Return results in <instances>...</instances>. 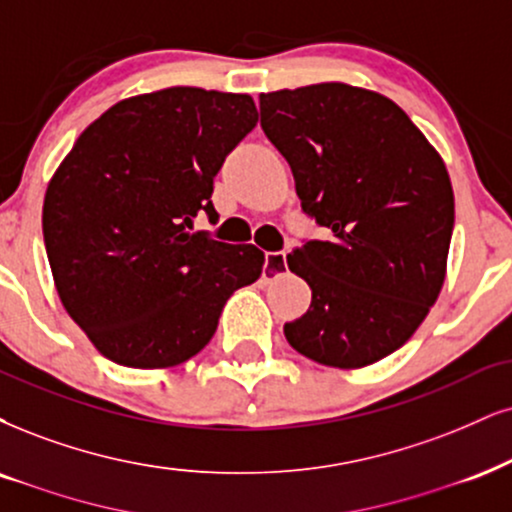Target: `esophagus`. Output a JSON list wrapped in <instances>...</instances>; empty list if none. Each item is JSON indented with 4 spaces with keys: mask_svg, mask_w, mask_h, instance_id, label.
Segmentation results:
<instances>
[{
    "mask_svg": "<svg viewBox=\"0 0 512 512\" xmlns=\"http://www.w3.org/2000/svg\"><path fill=\"white\" fill-rule=\"evenodd\" d=\"M287 270V254L285 251H270L263 258V280L270 282L275 277H280Z\"/></svg>",
    "mask_w": 512,
    "mask_h": 512,
    "instance_id": "1",
    "label": "esophagus"
}]
</instances>
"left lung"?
I'll list each match as a JSON object with an SVG mask.
<instances>
[{
	"mask_svg": "<svg viewBox=\"0 0 512 512\" xmlns=\"http://www.w3.org/2000/svg\"><path fill=\"white\" fill-rule=\"evenodd\" d=\"M261 128L327 239L287 256L311 306L285 323L296 351L363 368L413 337L437 301L453 235L444 161L391 99L344 85L261 94Z\"/></svg>",
	"mask_w": 512,
	"mask_h": 512,
	"instance_id": "left-lung-1",
	"label": "left lung"
}]
</instances>
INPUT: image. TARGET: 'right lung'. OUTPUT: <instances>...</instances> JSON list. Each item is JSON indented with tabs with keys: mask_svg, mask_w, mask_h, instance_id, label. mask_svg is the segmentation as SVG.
<instances>
[{
	"mask_svg": "<svg viewBox=\"0 0 512 512\" xmlns=\"http://www.w3.org/2000/svg\"><path fill=\"white\" fill-rule=\"evenodd\" d=\"M249 94L168 87L111 106L49 182L42 232L56 292L109 361L170 368L216 334L225 301L263 270L254 244L192 232L213 178L256 128Z\"/></svg>",
	"mask_w": 512,
	"mask_h": 512,
	"instance_id": "obj_1",
	"label": "right lung"
}]
</instances>
